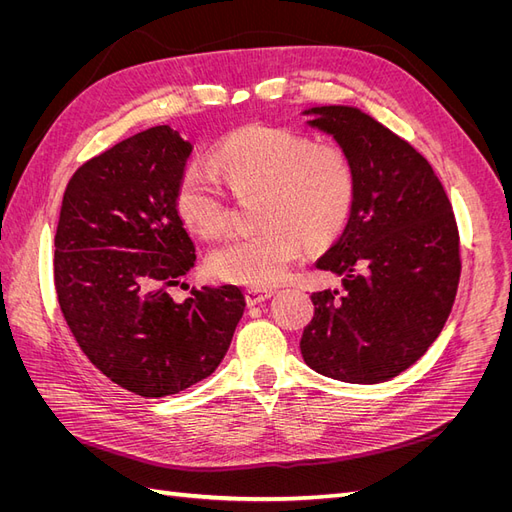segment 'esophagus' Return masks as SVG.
Returning a JSON list of instances; mask_svg holds the SVG:
<instances>
[{"instance_id":"1","label":"esophagus","mask_w":512,"mask_h":512,"mask_svg":"<svg viewBox=\"0 0 512 512\" xmlns=\"http://www.w3.org/2000/svg\"><path fill=\"white\" fill-rule=\"evenodd\" d=\"M273 297L271 288H247L245 290V301L247 305H258L262 301H267Z\"/></svg>"}]
</instances>
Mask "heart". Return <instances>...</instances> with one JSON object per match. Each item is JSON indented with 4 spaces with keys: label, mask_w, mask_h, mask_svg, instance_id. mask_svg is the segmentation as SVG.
<instances>
[{
    "label": "heart",
    "mask_w": 512,
    "mask_h": 512,
    "mask_svg": "<svg viewBox=\"0 0 512 512\" xmlns=\"http://www.w3.org/2000/svg\"><path fill=\"white\" fill-rule=\"evenodd\" d=\"M213 164L235 194L260 192L262 228L228 239L209 256L211 271L226 282L252 288L282 282L303 241L327 245L350 220L356 168L342 145L254 123L226 136ZM175 203L183 224L200 237H220L230 224L226 188L205 164L192 162L183 170Z\"/></svg>",
    "instance_id": "b5f03b06"
}]
</instances>
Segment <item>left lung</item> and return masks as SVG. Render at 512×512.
Wrapping results in <instances>:
<instances>
[{
	"label": "left lung",
	"mask_w": 512,
	"mask_h": 512,
	"mask_svg": "<svg viewBox=\"0 0 512 512\" xmlns=\"http://www.w3.org/2000/svg\"><path fill=\"white\" fill-rule=\"evenodd\" d=\"M356 168L350 220L316 267L342 290L312 294L305 363L354 384L391 380L436 342L461 275L459 230L440 179L404 138L352 106L305 111Z\"/></svg>",
	"instance_id": "left-lung-1"
}]
</instances>
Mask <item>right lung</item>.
Here are the masks:
<instances>
[{
	"label": "right lung",
	"instance_id": "1",
	"mask_svg": "<svg viewBox=\"0 0 512 512\" xmlns=\"http://www.w3.org/2000/svg\"><path fill=\"white\" fill-rule=\"evenodd\" d=\"M192 145L168 126L138 132L70 177L55 232V292L87 359L141 397L175 395L211 376L243 316L237 286L168 288L194 267L177 213ZM183 288V284H181Z\"/></svg>",
	"mask_w": 512,
	"mask_h": 512
}]
</instances>
